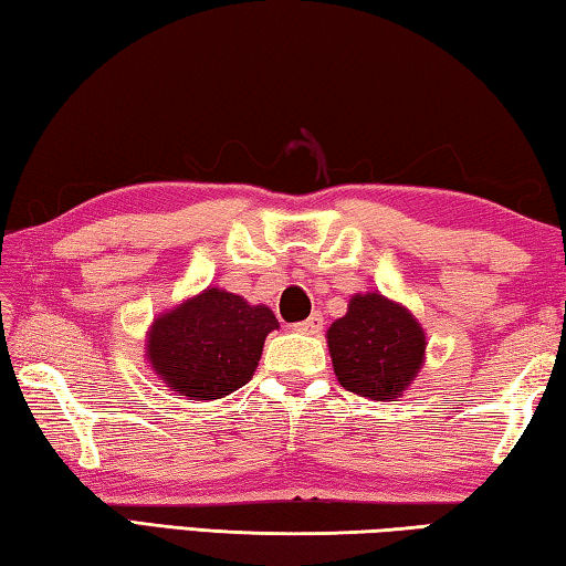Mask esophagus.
Here are the masks:
<instances>
[{
  "label": "esophagus",
  "instance_id": "obj_1",
  "mask_svg": "<svg viewBox=\"0 0 566 566\" xmlns=\"http://www.w3.org/2000/svg\"><path fill=\"white\" fill-rule=\"evenodd\" d=\"M322 327H324V317L319 312H314L310 319H304V322H296L294 324V329L296 332H302V334H319L322 332Z\"/></svg>",
  "mask_w": 566,
  "mask_h": 566
}]
</instances>
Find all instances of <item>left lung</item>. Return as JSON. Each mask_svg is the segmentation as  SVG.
<instances>
[{"instance_id": "obj_1", "label": "left lung", "mask_w": 566, "mask_h": 566, "mask_svg": "<svg viewBox=\"0 0 566 566\" xmlns=\"http://www.w3.org/2000/svg\"><path fill=\"white\" fill-rule=\"evenodd\" d=\"M332 367L344 389L377 401L401 397L424 361V329L407 306L377 292L354 294L327 329Z\"/></svg>"}]
</instances>
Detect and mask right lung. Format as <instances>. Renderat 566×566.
Listing matches in <instances>:
<instances>
[{
  "mask_svg": "<svg viewBox=\"0 0 566 566\" xmlns=\"http://www.w3.org/2000/svg\"><path fill=\"white\" fill-rule=\"evenodd\" d=\"M276 327L270 306L209 286L159 314L147 334V361L179 397L222 399L252 379Z\"/></svg>",
  "mask_w": 566,
  "mask_h": 566,
  "instance_id": "obj_1",
  "label": "right lung"
}]
</instances>
